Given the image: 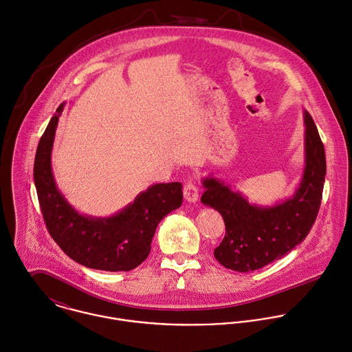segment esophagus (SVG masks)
<instances>
[{"instance_id": "34e87169", "label": "esophagus", "mask_w": 352, "mask_h": 352, "mask_svg": "<svg viewBox=\"0 0 352 352\" xmlns=\"http://www.w3.org/2000/svg\"><path fill=\"white\" fill-rule=\"evenodd\" d=\"M183 194L186 201L188 202H197L199 198V190L197 187V184L192 180H188L183 188Z\"/></svg>"}]
</instances>
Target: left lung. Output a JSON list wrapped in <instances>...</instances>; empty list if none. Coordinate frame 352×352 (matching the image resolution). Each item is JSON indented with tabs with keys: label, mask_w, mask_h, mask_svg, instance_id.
Listing matches in <instances>:
<instances>
[{
	"label": "left lung",
	"mask_w": 352,
	"mask_h": 352,
	"mask_svg": "<svg viewBox=\"0 0 352 352\" xmlns=\"http://www.w3.org/2000/svg\"><path fill=\"white\" fill-rule=\"evenodd\" d=\"M306 166L289 199L272 208L250 205L240 192L214 177L202 180L201 202L224 219L226 236L214 250L216 259L234 272H251L280 259L309 234L317 219L327 175L324 143L314 120L303 112Z\"/></svg>",
	"instance_id": "obj_1"
}]
</instances>
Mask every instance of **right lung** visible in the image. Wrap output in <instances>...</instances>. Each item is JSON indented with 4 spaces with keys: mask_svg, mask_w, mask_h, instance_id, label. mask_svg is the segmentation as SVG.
Returning <instances> with one entry per match:
<instances>
[{
    "mask_svg": "<svg viewBox=\"0 0 352 352\" xmlns=\"http://www.w3.org/2000/svg\"><path fill=\"white\" fill-rule=\"evenodd\" d=\"M63 109L64 104L49 121L34 162V182L46 228L69 258L86 267L132 270L148 256L160 221L182 206L183 186L177 182L154 184L108 219L79 214L58 191L52 173L50 155Z\"/></svg>",
    "mask_w": 352,
    "mask_h": 352,
    "instance_id": "add662e5",
    "label": "right lung"
}]
</instances>
